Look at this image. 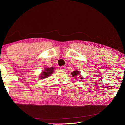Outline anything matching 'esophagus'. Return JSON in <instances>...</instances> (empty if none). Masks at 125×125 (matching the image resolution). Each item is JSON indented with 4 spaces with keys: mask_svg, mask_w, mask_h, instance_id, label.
Returning <instances> with one entry per match:
<instances>
[{
    "mask_svg": "<svg viewBox=\"0 0 125 125\" xmlns=\"http://www.w3.org/2000/svg\"><path fill=\"white\" fill-rule=\"evenodd\" d=\"M60 69H61V70L64 71L65 69H66V66H65V65H63V66L60 67Z\"/></svg>",
    "mask_w": 125,
    "mask_h": 125,
    "instance_id": "34e87169",
    "label": "esophagus"
}]
</instances>
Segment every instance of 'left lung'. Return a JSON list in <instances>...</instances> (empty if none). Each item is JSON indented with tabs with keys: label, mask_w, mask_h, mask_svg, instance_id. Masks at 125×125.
Returning a JSON list of instances; mask_svg holds the SVG:
<instances>
[{
	"label": "left lung",
	"mask_w": 125,
	"mask_h": 125,
	"mask_svg": "<svg viewBox=\"0 0 125 125\" xmlns=\"http://www.w3.org/2000/svg\"><path fill=\"white\" fill-rule=\"evenodd\" d=\"M71 74H72V75L73 77H75V79H77L78 78H77L76 77H77V76H78V75H79V71H75L72 72L71 73ZM79 76H80V75H79ZM80 79H83V78H82V77H81V78H80Z\"/></svg>",
	"instance_id": "obj_1"
}]
</instances>
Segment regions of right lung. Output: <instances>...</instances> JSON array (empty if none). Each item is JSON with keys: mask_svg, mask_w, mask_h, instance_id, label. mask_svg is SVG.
<instances>
[{"mask_svg": "<svg viewBox=\"0 0 125 125\" xmlns=\"http://www.w3.org/2000/svg\"><path fill=\"white\" fill-rule=\"evenodd\" d=\"M53 67H51V68H46L45 71H43V72L40 75V78H46L48 76H50L52 74V73L53 72Z\"/></svg>", "mask_w": 125, "mask_h": 125, "instance_id": "add662e5", "label": "right lung"}]
</instances>
